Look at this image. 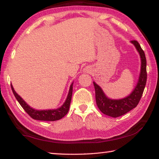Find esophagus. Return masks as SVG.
Segmentation results:
<instances>
[{"label":"esophagus","instance_id":"esophagus-1","mask_svg":"<svg viewBox=\"0 0 159 159\" xmlns=\"http://www.w3.org/2000/svg\"><path fill=\"white\" fill-rule=\"evenodd\" d=\"M84 71H85V73H89V72H90L89 68H85V69H84Z\"/></svg>","mask_w":159,"mask_h":159}]
</instances>
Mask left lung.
Listing matches in <instances>:
<instances>
[{"mask_svg":"<svg viewBox=\"0 0 159 159\" xmlns=\"http://www.w3.org/2000/svg\"><path fill=\"white\" fill-rule=\"evenodd\" d=\"M131 42L134 45L138 52L139 53L141 61H142L140 75L139 78L137 85H136L135 89L132 93L122 99H110L105 95L101 88L95 82H93L95 90V100H96V104L98 108L103 114L112 117L122 116L137 107L142 96L146 83H147V59H146L144 52L143 51L137 41L132 40Z\"/></svg>","mask_w":159,"mask_h":159,"instance_id":"8db88e82","label":"left lung"}]
</instances>
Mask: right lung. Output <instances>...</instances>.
<instances>
[{"label":"right lung","mask_w":159,"mask_h":159,"mask_svg":"<svg viewBox=\"0 0 159 159\" xmlns=\"http://www.w3.org/2000/svg\"><path fill=\"white\" fill-rule=\"evenodd\" d=\"M73 84L70 85L69 94H68L66 101L64 102L61 107L57 109L54 110H37L32 108L26 102L25 100L15 91V90L11 84V89L12 93L15 95V97L17 99V101L20 103L22 108L25 110V111L28 114L32 119L42 121H56L61 119L66 115L69 112L70 100H71L72 92H73Z\"/></svg>","instance_id":"obj_1"}]
</instances>
